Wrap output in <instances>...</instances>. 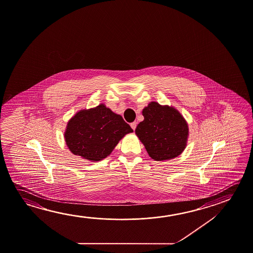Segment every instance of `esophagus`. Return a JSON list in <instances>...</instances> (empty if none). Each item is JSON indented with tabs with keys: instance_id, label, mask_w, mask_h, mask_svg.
Wrapping results in <instances>:
<instances>
[{
	"instance_id": "34e87169",
	"label": "esophagus",
	"mask_w": 253,
	"mask_h": 253,
	"mask_svg": "<svg viewBox=\"0 0 253 253\" xmlns=\"http://www.w3.org/2000/svg\"><path fill=\"white\" fill-rule=\"evenodd\" d=\"M130 127H131L133 130H135V128L137 127V123H136V122H133V123H131V124H130Z\"/></svg>"
}]
</instances>
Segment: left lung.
Masks as SVG:
<instances>
[{"instance_id": "left-lung-1", "label": "left lung", "mask_w": 253, "mask_h": 253, "mask_svg": "<svg viewBox=\"0 0 253 253\" xmlns=\"http://www.w3.org/2000/svg\"><path fill=\"white\" fill-rule=\"evenodd\" d=\"M142 114L144 121L138 124L135 132L150 157L161 162L180 155L186 147L189 128L178 110L151 102Z\"/></svg>"}]
</instances>
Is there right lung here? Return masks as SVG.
<instances>
[{
	"label": "right lung",
	"mask_w": 253,
	"mask_h": 253,
	"mask_svg": "<svg viewBox=\"0 0 253 253\" xmlns=\"http://www.w3.org/2000/svg\"><path fill=\"white\" fill-rule=\"evenodd\" d=\"M132 131L120 115L100 104L77 113L68 122L64 138L75 155L100 162L112 153L126 134Z\"/></svg>",
	"instance_id": "1"
}]
</instances>
